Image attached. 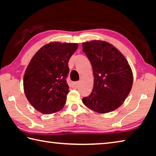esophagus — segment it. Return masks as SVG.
Listing matches in <instances>:
<instances>
[{"instance_id":"obj_1","label":"esophagus","mask_w":156,"mask_h":156,"mask_svg":"<svg viewBox=\"0 0 156 156\" xmlns=\"http://www.w3.org/2000/svg\"><path fill=\"white\" fill-rule=\"evenodd\" d=\"M79 83H80V82L79 81H78V82H75V83H73V87H77L78 84H79Z\"/></svg>"}]
</instances>
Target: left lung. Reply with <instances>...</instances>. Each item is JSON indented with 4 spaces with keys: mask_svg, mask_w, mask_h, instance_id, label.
I'll use <instances>...</instances> for the list:
<instances>
[{
    "mask_svg": "<svg viewBox=\"0 0 156 156\" xmlns=\"http://www.w3.org/2000/svg\"><path fill=\"white\" fill-rule=\"evenodd\" d=\"M94 77L91 94L83 98L86 107L100 113H109L122 105L133 84V73L125 57L112 44L92 41L83 44Z\"/></svg>",
    "mask_w": 156,
    "mask_h": 156,
    "instance_id": "8db88e82",
    "label": "left lung"
}]
</instances>
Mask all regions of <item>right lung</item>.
Segmentation results:
<instances>
[{
    "mask_svg": "<svg viewBox=\"0 0 156 156\" xmlns=\"http://www.w3.org/2000/svg\"><path fill=\"white\" fill-rule=\"evenodd\" d=\"M76 43L47 44L29 63L23 78L28 101L44 114L56 113L65 106L69 92L67 78L69 60L78 48Z\"/></svg>",
    "mask_w": 156,
    "mask_h": 156,
    "instance_id": "obj_1",
    "label": "right lung"
}]
</instances>
